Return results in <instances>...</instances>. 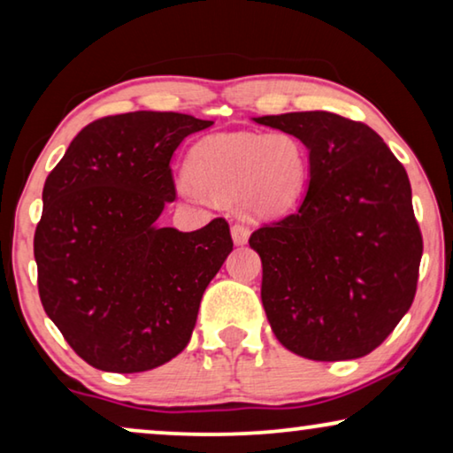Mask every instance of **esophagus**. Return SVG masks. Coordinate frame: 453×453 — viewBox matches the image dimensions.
Returning a JSON list of instances; mask_svg holds the SVG:
<instances>
[{
	"instance_id": "obj_1",
	"label": "esophagus",
	"mask_w": 453,
	"mask_h": 453,
	"mask_svg": "<svg viewBox=\"0 0 453 453\" xmlns=\"http://www.w3.org/2000/svg\"><path fill=\"white\" fill-rule=\"evenodd\" d=\"M234 245H245L247 239H250V226L243 225V222H234L231 228Z\"/></svg>"
}]
</instances>
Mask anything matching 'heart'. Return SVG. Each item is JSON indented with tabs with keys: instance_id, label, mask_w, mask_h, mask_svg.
<instances>
[{
	"instance_id": "heart-1",
	"label": "heart",
	"mask_w": 453,
	"mask_h": 453,
	"mask_svg": "<svg viewBox=\"0 0 453 453\" xmlns=\"http://www.w3.org/2000/svg\"><path fill=\"white\" fill-rule=\"evenodd\" d=\"M189 177L179 191L191 202L237 197L251 219H278L293 210L309 181V158L288 134H219L194 146Z\"/></svg>"
}]
</instances>
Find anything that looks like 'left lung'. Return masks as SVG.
I'll use <instances>...</instances> for the list:
<instances>
[{
  "label": "left lung",
  "mask_w": 453,
  "mask_h": 453,
  "mask_svg": "<svg viewBox=\"0 0 453 453\" xmlns=\"http://www.w3.org/2000/svg\"><path fill=\"white\" fill-rule=\"evenodd\" d=\"M299 138L309 189L296 212L253 231L262 303L278 342L311 361L375 350L414 301L423 234L406 169L361 121L327 111L253 119Z\"/></svg>",
  "instance_id": "1"
}]
</instances>
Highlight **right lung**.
<instances>
[{"mask_svg":"<svg viewBox=\"0 0 453 453\" xmlns=\"http://www.w3.org/2000/svg\"><path fill=\"white\" fill-rule=\"evenodd\" d=\"M210 126L173 111L103 117L49 173L35 233L41 303L92 367L140 373L189 342L231 231L225 219L191 233L157 219L175 200L173 152Z\"/></svg>","mask_w":453,"mask_h":453,"instance_id":"add662e5","label":"right lung"}]
</instances>
